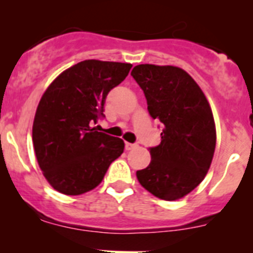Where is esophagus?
<instances>
[{
    "mask_svg": "<svg viewBox=\"0 0 253 253\" xmlns=\"http://www.w3.org/2000/svg\"><path fill=\"white\" fill-rule=\"evenodd\" d=\"M135 147H137V144H135V143L125 142V149H126V151H130V149L135 148Z\"/></svg>",
    "mask_w": 253,
    "mask_h": 253,
    "instance_id": "34e87169",
    "label": "esophagus"
}]
</instances>
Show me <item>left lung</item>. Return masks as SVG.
Listing matches in <instances>:
<instances>
[{
	"mask_svg": "<svg viewBox=\"0 0 253 253\" xmlns=\"http://www.w3.org/2000/svg\"><path fill=\"white\" fill-rule=\"evenodd\" d=\"M131 76L144 92L151 116L162 123L161 144L149 148L152 161L137 171L138 181L162 200L184 198L204 180L215 151L209 102L178 67L139 64Z\"/></svg>",
	"mask_w": 253,
	"mask_h": 253,
	"instance_id": "left-lung-1",
	"label": "left lung"
}]
</instances>
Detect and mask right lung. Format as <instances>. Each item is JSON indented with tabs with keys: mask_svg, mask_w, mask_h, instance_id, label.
Instances as JSON below:
<instances>
[{
	"mask_svg": "<svg viewBox=\"0 0 253 253\" xmlns=\"http://www.w3.org/2000/svg\"><path fill=\"white\" fill-rule=\"evenodd\" d=\"M131 64L87 59L60 73L40 99L33 143L49 184L66 195L95 189L124 152L120 138L92 125L105 118L107 93L128 76Z\"/></svg>",
	"mask_w": 253,
	"mask_h": 253,
	"instance_id": "1",
	"label": "right lung"
}]
</instances>
